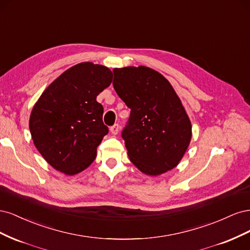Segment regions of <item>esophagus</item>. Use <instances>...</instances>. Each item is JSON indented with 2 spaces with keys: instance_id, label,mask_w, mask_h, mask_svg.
<instances>
[{
  "instance_id": "1",
  "label": "esophagus",
  "mask_w": 250,
  "mask_h": 250,
  "mask_svg": "<svg viewBox=\"0 0 250 250\" xmlns=\"http://www.w3.org/2000/svg\"><path fill=\"white\" fill-rule=\"evenodd\" d=\"M119 130H120V125H119V124H115V125H112V126L110 127V131H111V133H113V134H118Z\"/></svg>"
}]
</instances>
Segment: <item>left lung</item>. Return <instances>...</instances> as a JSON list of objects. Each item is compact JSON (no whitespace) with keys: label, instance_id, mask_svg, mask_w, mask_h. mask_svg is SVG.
I'll return each mask as SVG.
<instances>
[{"label":"left lung","instance_id":"left-lung-1","mask_svg":"<svg viewBox=\"0 0 250 250\" xmlns=\"http://www.w3.org/2000/svg\"><path fill=\"white\" fill-rule=\"evenodd\" d=\"M112 72L113 88L130 108L122 130L130 161L152 176L175 168L190 144L192 126L170 82L146 66Z\"/></svg>","mask_w":250,"mask_h":250}]
</instances>
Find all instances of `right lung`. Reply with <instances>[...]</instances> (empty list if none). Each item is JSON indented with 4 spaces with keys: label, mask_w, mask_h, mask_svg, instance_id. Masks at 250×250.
<instances>
[{
    "label": "right lung",
    "mask_w": 250,
    "mask_h": 250,
    "mask_svg": "<svg viewBox=\"0 0 250 250\" xmlns=\"http://www.w3.org/2000/svg\"><path fill=\"white\" fill-rule=\"evenodd\" d=\"M108 67L82 62L53 81L32 109L29 128L33 143L53 168L74 175L87 168L108 127L97 96L110 85Z\"/></svg>",
    "instance_id": "1"
}]
</instances>
